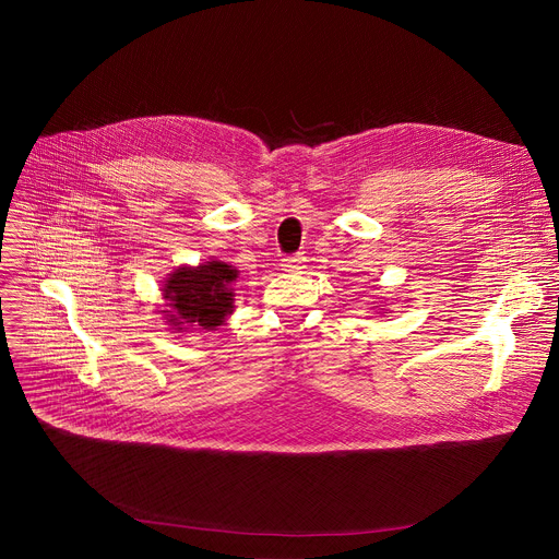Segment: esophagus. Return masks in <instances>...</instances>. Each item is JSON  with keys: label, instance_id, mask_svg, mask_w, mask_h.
Segmentation results:
<instances>
[{"label": "esophagus", "instance_id": "1", "mask_svg": "<svg viewBox=\"0 0 559 559\" xmlns=\"http://www.w3.org/2000/svg\"><path fill=\"white\" fill-rule=\"evenodd\" d=\"M304 255H289V258H283V267L285 272H299L304 270Z\"/></svg>", "mask_w": 559, "mask_h": 559}]
</instances>
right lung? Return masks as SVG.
Instances as JSON below:
<instances>
[{"label":"right lung","mask_w":559,"mask_h":559,"mask_svg":"<svg viewBox=\"0 0 559 559\" xmlns=\"http://www.w3.org/2000/svg\"><path fill=\"white\" fill-rule=\"evenodd\" d=\"M238 270L233 264L209 258L199 264H179L163 281V299L167 308L160 310L171 333L217 331L226 317L233 314Z\"/></svg>","instance_id":"1"}]
</instances>
